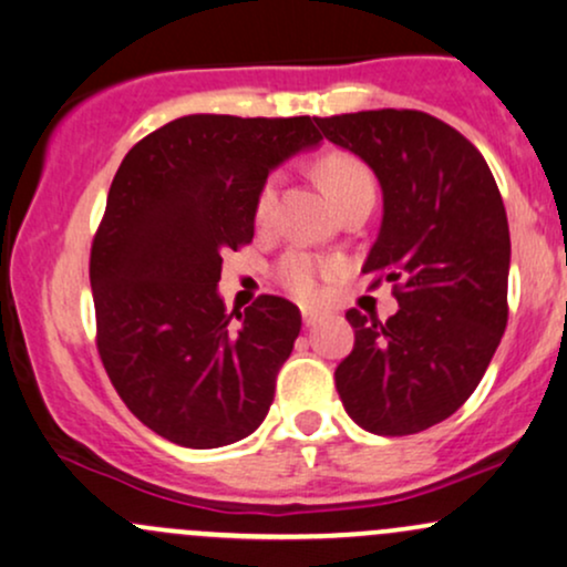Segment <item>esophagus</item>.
<instances>
[{
	"label": "esophagus",
	"mask_w": 567,
	"mask_h": 567,
	"mask_svg": "<svg viewBox=\"0 0 567 567\" xmlns=\"http://www.w3.org/2000/svg\"><path fill=\"white\" fill-rule=\"evenodd\" d=\"M301 317H303V324H306V328H317V324H320V322L324 320L322 311H317V309H303V311H301Z\"/></svg>",
	"instance_id": "obj_1"
}]
</instances>
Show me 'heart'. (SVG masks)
<instances>
[{"label": "heart", "mask_w": 567, "mask_h": 567, "mask_svg": "<svg viewBox=\"0 0 567 567\" xmlns=\"http://www.w3.org/2000/svg\"><path fill=\"white\" fill-rule=\"evenodd\" d=\"M320 181L333 197L336 207L354 197V194L373 188V175L360 159L349 157V154H330L317 165ZM279 197V173H271L264 181L261 192L256 197V220L258 224H269L275 218ZM341 275V264L322 261V258L309 256V252H288L277 266L279 282L288 288L292 296L303 298V301H317L324 292V282Z\"/></svg>", "instance_id": "b5f03b06"}]
</instances>
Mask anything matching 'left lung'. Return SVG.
<instances>
[{
	"instance_id": "obj_1",
	"label": "left lung",
	"mask_w": 567,
	"mask_h": 567,
	"mask_svg": "<svg viewBox=\"0 0 567 567\" xmlns=\"http://www.w3.org/2000/svg\"><path fill=\"white\" fill-rule=\"evenodd\" d=\"M315 122L379 178L383 218L362 271L400 282V309L386 322L347 311L354 349L336 368V389L368 432H424L470 400L506 330L504 202L483 154L424 112L381 109Z\"/></svg>"
}]
</instances>
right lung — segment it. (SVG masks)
Returning <instances> with one entry per match:
<instances>
[{"mask_svg": "<svg viewBox=\"0 0 567 567\" xmlns=\"http://www.w3.org/2000/svg\"><path fill=\"white\" fill-rule=\"evenodd\" d=\"M309 116L188 114L122 159L90 252L97 351L130 413L184 447L261 426L301 311L261 296L231 322L226 250L256 231V197L285 159L320 146Z\"/></svg>", "mask_w": 567, "mask_h": 567, "instance_id": "obj_1", "label": "right lung"}]
</instances>
